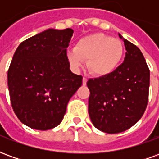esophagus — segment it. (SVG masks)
<instances>
[{
	"label": "esophagus",
	"instance_id": "obj_1",
	"mask_svg": "<svg viewBox=\"0 0 159 159\" xmlns=\"http://www.w3.org/2000/svg\"><path fill=\"white\" fill-rule=\"evenodd\" d=\"M87 82H88V79H87L86 77H83V85H86Z\"/></svg>",
	"mask_w": 159,
	"mask_h": 159
}]
</instances>
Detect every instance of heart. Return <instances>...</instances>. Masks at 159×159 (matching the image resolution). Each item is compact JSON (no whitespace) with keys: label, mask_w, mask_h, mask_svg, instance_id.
<instances>
[{"label":"heart","mask_w":159,"mask_h":159,"mask_svg":"<svg viewBox=\"0 0 159 159\" xmlns=\"http://www.w3.org/2000/svg\"><path fill=\"white\" fill-rule=\"evenodd\" d=\"M123 45L117 38L103 33H95L80 38L75 48L70 49L67 57L70 65L78 68L87 61L91 74L103 76L113 72L123 59Z\"/></svg>","instance_id":"1"}]
</instances>
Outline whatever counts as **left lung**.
<instances>
[{"label": "left lung", "mask_w": 159, "mask_h": 159, "mask_svg": "<svg viewBox=\"0 0 159 159\" xmlns=\"http://www.w3.org/2000/svg\"><path fill=\"white\" fill-rule=\"evenodd\" d=\"M119 37L127 50L123 64L107 76L89 79V114L98 129L117 134L129 129L143 116L150 85V70L136 46Z\"/></svg>", "instance_id": "1"}]
</instances>
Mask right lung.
<instances>
[{"mask_svg":"<svg viewBox=\"0 0 159 159\" xmlns=\"http://www.w3.org/2000/svg\"><path fill=\"white\" fill-rule=\"evenodd\" d=\"M73 30L48 29L21 42L8 71L11 104L21 123L48 130L58 126L83 76L70 71L66 48Z\"/></svg>","mask_w":159,"mask_h":159,"instance_id":"obj_1","label":"right lung"}]
</instances>
